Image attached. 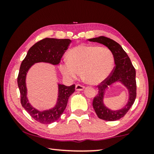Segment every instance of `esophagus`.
I'll list each match as a JSON object with an SVG mask.
<instances>
[{
    "instance_id": "34e87169",
    "label": "esophagus",
    "mask_w": 154,
    "mask_h": 154,
    "mask_svg": "<svg viewBox=\"0 0 154 154\" xmlns=\"http://www.w3.org/2000/svg\"><path fill=\"white\" fill-rule=\"evenodd\" d=\"M84 89H85V87L83 85H79V84L75 85V90H76L77 91H82V90H83Z\"/></svg>"
}]
</instances>
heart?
<instances>
[{"label":"heart","instance_id":"1","mask_svg":"<svg viewBox=\"0 0 154 154\" xmlns=\"http://www.w3.org/2000/svg\"><path fill=\"white\" fill-rule=\"evenodd\" d=\"M113 64L114 57L109 48L81 45L69 52L67 61L61 63L60 69L67 79H77L82 71L84 81L89 84L97 85L109 76Z\"/></svg>","mask_w":154,"mask_h":154}]
</instances>
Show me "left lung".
Here are the masks:
<instances>
[{
  "mask_svg": "<svg viewBox=\"0 0 154 154\" xmlns=\"http://www.w3.org/2000/svg\"><path fill=\"white\" fill-rule=\"evenodd\" d=\"M88 41L102 44L112 52L114 57L115 67L111 74L98 85V94L94 98L92 106L100 119L108 121H117L123 117L134 104L136 98V71L130 59L121 45L112 39L104 36L88 39ZM120 83L127 90V103L121 109L113 110L109 108L104 103V97L109 87Z\"/></svg>",
  "mask_w": 154,
  "mask_h": 154,
  "instance_id": "8db88e82",
  "label": "left lung"
}]
</instances>
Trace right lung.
I'll use <instances>...</instances> for the list:
<instances>
[{
	"label": "right lung",
	"mask_w": 154,
	"mask_h": 154,
	"mask_svg": "<svg viewBox=\"0 0 154 154\" xmlns=\"http://www.w3.org/2000/svg\"><path fill=\"white\" fill-rule=\"evenodd\" d=\"M70 39L44 38L34 44L27 52L21 64L17 77V85L21 95V104L29 115L43 124H50L60 119L66 109L69 97L75 91V85L66 86L57 83L58 94L55 104L52 108L38 110L29 102L27 97L26 75L29 69L36 63L43 62L52 65L60 64L64 52L68 49Z\"/></svg>",
	"instance_id": "1"
}]
</instances>
